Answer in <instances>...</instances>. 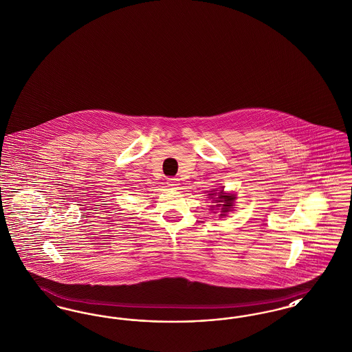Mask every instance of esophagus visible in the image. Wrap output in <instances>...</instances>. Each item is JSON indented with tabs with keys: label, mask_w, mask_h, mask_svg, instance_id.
Masks as SVG:
<instances>
[{
	"label": "esophagus",
	"mask_w": 352,
	"mask_h": 352,
	"mask_svg": "<svg viewBox=\"0 0 352 352\" xmlns=\"http://www.w3.org/2000/svg\"><path fill=\"white\" fill-rule=\"evenodd\" d=\"M178 179L177 178H168V186L170 188H177L178 187Z\"/></svg>",
	"instance_id": "1"
}]
</instances>
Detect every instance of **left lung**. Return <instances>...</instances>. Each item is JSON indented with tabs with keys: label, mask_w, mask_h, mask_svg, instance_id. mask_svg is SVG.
<instances>
[{
	"label": "left lung",
	"mask_w": 352,
	"mask_h": 352,
	"mask_svg": "<svg viewBox=\"0 0 352 352\" xmlns=\"http://www.w3.org/2000/svg\"><path fill=\"white\" fill-rule=\"evenodd\" d=\"M208 195L212 197L214 194H208ZM234 195H223V191L219 192V197L215 201L223 203V204H221V207H223V208H221V212H223V214H220V215H226L224 212H228V211H230V208L234 206Z\"/></svg>",
	"instance_id": "8db88e82"
}]
</instances>
